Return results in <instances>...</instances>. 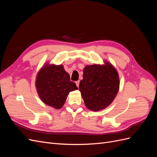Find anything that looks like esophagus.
<instances>
[{
    "mask_svg": "<svg viewBox=\"0 0 157 157\" xmlns=\"http://www.w3.org/2000/svg\"><path fill=\"white\" fill-rule=\"evenodd\" d=\"M75 83H76V85H77V86L78 87V86H79V84H80V81H79V80H78V81H76Z\"/></svg>",
    "mask_w": 157,
    "mask_h": 157,
    "instance_id": "34e87169",
    "label": "esophagus"
}]
</instances>
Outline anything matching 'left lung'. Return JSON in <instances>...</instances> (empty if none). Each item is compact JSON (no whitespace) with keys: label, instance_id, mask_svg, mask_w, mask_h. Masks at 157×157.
I'll use <instances>...</instances> for the list:
<instances>
[{"label":"left lung","instance_id":"left-lung-1","mask_svg":"<svg viewBox=\"0 0 157 157\" xmlns=\"http://www.w3.org/2000/svg\"><path fill=\"white\" fill-rule=\"evenodd\" d=\"M104 63L86 65L79 84L85 105L93 111L108 107L119 90L120 80L117 69L107 61Z\"/></svg>","mask_w":157,"mask_h":157}]
</instances>
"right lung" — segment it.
Listing matches in <instances>:
<instances>
[{
    "label": "right lung",
    "mask_w": 157,
    "mask_h": 157,
    "mask_svg": "<svg viewBox=\"0 0 157 157\" xmlns=\"http://www.w3.org/2000/svg\"><path fill=\"white\" fill-rule=\"evenodd\" d=\"M35 86L41 101L56 109L63 107L70 92L78 89L62 65L48 63L38 72Z\"/></svg>",
    "instance_id": "1"
}]
</instances>
